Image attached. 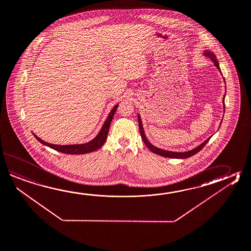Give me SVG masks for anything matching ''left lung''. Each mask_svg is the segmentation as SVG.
<instances>
[{"mask_svg": "<svg viewBox=\"0 0 251 251\" xmlns=\"http://www.w3.org/2000/svg\"><path fill=\"white\" fill-rule=\"evenodd\" d=\"M204 54H205V56H208L211 58V60L214 62L215 63V66L220 71V67H219V63L217 62V60L215 59V54L214 53H212L211 51H205L204 52ZM221 72V71H220ZM224 101V109H225V98L223 99ZM138 126H139V131H140V135H141V138L143 139V142L147 147H148V149L150 150V151H152L153 153H156V154H159V155H161V156H164V157H169V158H179V159H183V158H188V157H190V156H192V155H194L197 153H199L201 149H203L204 147H205L206 143L209 141L210 138H207L206 140H205V142H203V143L200 145L199 147H197L196 149H192V150H190V151H188V152H173V151H166V150H163V149H158V148H156V147H154L153 146L152 144L149 143V140L147 139V137H146V135H145V132H144L143 126H142V123H141V119H140V116L138 115Z\"/></svg>", "mask_w": 251, "mask_h": 251, "instance_id": "1", "label": "left lung"}]
</instances>
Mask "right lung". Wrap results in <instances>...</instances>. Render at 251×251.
Returning a JSON list of instances; mask_svg holds the SVG:
<instances>
[{
  "label": "right lung",
  "instance_id": "add662e5",
  "mask_svg": "<svg viewBox=\"0 0 251 251\" xmlns=\"http://www.w3.org/2000/svg\"><path fill=\"white\" fill-rule=\"evenodd\" d=\"M118 104H116L113 110L110 112L108 115L107 119L105 121V123H103L102 128L100 130V132L98 133V136L91 140L90 142L86 144H79V145H66V146H61V145H53V144L47 143L45 142L44 140H42L41 138H38L36 135L34 134L35 138L40 142V143L47 146L51 149L56 150L58 152L61 153H68V154H83V153H91L96 151L97 149H100L102 145L105 142L106 138H107L108 131H109V127L110 124L112 123L113 115L117 110Z\"/></svg>",
  "mask_w": 251,
  "mask_h": 251
}]
</instances>
